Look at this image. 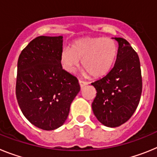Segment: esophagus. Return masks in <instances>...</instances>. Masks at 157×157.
I'll list each match as a JSON object with an SVG mask.
<instances>
[{"label": "esophagus", "mask_w": 157, "mask_h": 157, "mask_svg": "<svg viewBox=\"0 0 157 157\" xmlns=\"http://www.w3.org/2000/svg\"><path fill=\"white\" fill-rule=\"evenodd\" d=\"M79 85L81 88H83L84 86L88 85V82H83V81H79Z\"/></svg>", "instance_id": "esophagus-1"}]
</instances>
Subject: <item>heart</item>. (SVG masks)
Wrapping results in <instances>:
<instances>
[{"label":"heart","mask_w":157,"mask_h":157,"mask_svg":"<svg viewBox=\"0 0 157 157\" xmlns=\"http://www.w3.org/2000/svg\"><path fill=\"white\" fill-rule=\"evenodd\" d=\"M118 53L116 43L105 37H84L72 43L60 54L62 67L69 73L75 71L81 59L83 75L93 78L105 76L110 71Z\"/></svg>","instance_id":"b5f03b06"}]
</instances>
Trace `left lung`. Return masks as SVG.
Masks as SVG:
<instances>
[{
  "mask_svg": "<svg viewBox=\"0 0 157 157\" xmlns=\"http://www.w3.org/2000/svg\"><path fill=\"white\" fill-rule=\"evenodd\" d=\"M119 44L113 68L93 82L97 96L92 103L94 116L108 127L121 126L135 112L142 90L139 57L130 43L122 37H112Z\"/></svg>",
  "mask_w": 157,
  "mask_h": 157,
  "instance_id": "obj_1",
  "label": "left lung"
}]
</instances>
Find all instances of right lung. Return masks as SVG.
Here are the masks:
<instances>
[{
    "label": "right lung",
    "instance_id": "1",
    "mask_svg": "<svg viewBox=\"0 0 157 157\" xmlns=\"http://www.w3.org/2000/svg\"><path fill=\"white\" fill-rule=\"evenodd\" d=\"M62 51L63 36H39L29 43L18 59V104L29 122L41 130L61 127L80 91L77 78L62 67Z\"/></svg>",
    "mask_w": 157,
    "mask_h": 157
}]
</instances>
